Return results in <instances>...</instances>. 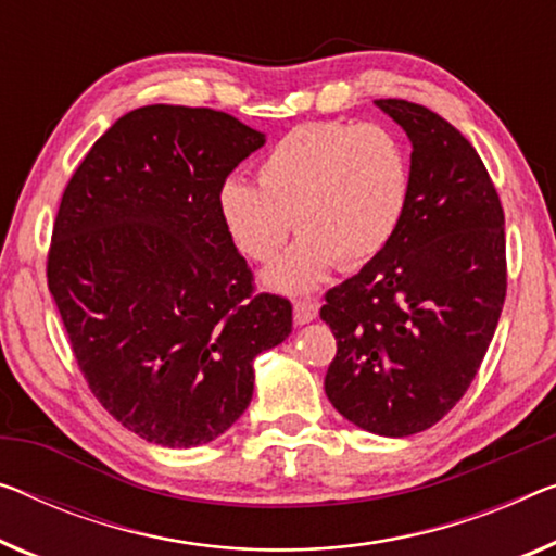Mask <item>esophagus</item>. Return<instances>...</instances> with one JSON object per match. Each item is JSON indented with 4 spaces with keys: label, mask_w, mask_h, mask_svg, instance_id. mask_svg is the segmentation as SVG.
<instances>
[{
    "label": "esophagus",
    "mask_w": 556,
    "mask_h": 556,
    "mask_svg": "<svg viewBox=\"0 0 556 556\" xmlns=\"http://www.w3.org/2000/svg\"><path fill=\"white\" fill-rule=\"evenodd\" d=\"M319 304L314 300H300L294 302V321L296 325H309L312 319H317Z\"/></svg>",
    "instance_id": "1"
}]
</instances>
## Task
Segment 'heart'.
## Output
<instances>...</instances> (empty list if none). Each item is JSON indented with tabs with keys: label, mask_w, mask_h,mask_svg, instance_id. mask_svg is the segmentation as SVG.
Returning <instances> with one entry per match:
<instances>
[{
	"label": "heart",
	"mask_w": 556,
	"mask_h": 556,
	"mask_svg": "<svg viewBox=\"0 0 556 556\" xmlns=\"http://www.w3.org/2000/svg\"><path fill=\"white\" fill-rule=\"evenodd\" d=\"M412 197L407 147L382 124L312 122L262 156L256 185L231 177L217 206L227 231L254 262H269L289 229L302 235L264 281L304 294L329 271L362 269L400 231Z\"/></svg>",
	"instance_id": "heart-1"
}]
</instances>
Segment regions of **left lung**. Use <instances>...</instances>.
Returning <instances> with one entry per match:
<instances>
[{"instance_id":"obj_1","label":"left lung","mask_w":556,"mask_h":556,"mask_svg":"<svg viewBox=\"0 0 556 556\" xmlns=\"http://www.w3.org/2000/svg\"><path fill=\"white\" fill-rule=\"evenodd\" d=\"M412 142V197L392 244L329 289L325 392L379 437L425 432L475 379L507 296L500 194L477 149L427 106L377 99Z\"/></svg>"}]
</instances>
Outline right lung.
Wrapping results in <instances>:
<instances>
[{
	"instance_id": "obj_1",
	"label": "right lung",
	"mask_w": 556,
	"mask_h": 556,
	"mask_svg": "<svg viewBox=\"0 0 556 556\" xmlns=\"http://www.w3.org/2000/svg\"><path fill=\"white\" fill-rule=\"evenodd\" d=\"M267 137L206 106L124 114L62 194L47 281L99 404L147 442L225 434L254 392V357L285 342L292 304L254 294L219 217L231 169Z\"/></svg>"
}]
</instances>
